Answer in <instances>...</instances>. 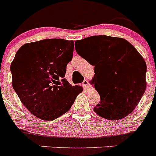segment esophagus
Returning <instances> with one entry per match:
<instances>
[{
	"label": "esophagus",
	"mask_w": 156,
	"mask_h": 156,
	"mask_svg": "<svg viewBox=\"0 0 156 156\" xmlns=\"http://www.w3.org/2000/svg\"><path fill=\"white\" fill-rule=\"evenodd\" d=\"M83 86L86 88V89H88V87H89V83H88L87 80H84L83 81Z\"/></svg>",
	"instance_id": "34e87169"
}]
</instances>
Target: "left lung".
<instances>
[{
    "mask_svg": "<svg viewBox=\"0 0 156 156\" xmlns=\"http://www.w3.org/2000/svg\"><path fill=\"white\" fill-rule=\"evenodd\" d=\"M78 55L94 66L91 82L100 96L94 110L108 120L133 111L146 90V64L136 49L122 37L91 36L78 41ZM87 56L88 61L85 58Z\"/></svg>",
    "mask_w": 156,
    "mask_h": 156,
    "instance_id": "obj_1",
    "label": "left lung"
}]
</instances>
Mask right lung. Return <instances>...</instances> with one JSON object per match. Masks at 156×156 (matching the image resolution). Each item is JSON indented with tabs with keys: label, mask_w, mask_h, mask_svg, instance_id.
Here are the masks:
<instances>
[{
	"label": "right lung",
	"mask_w": 156,
	"mask_h": 156,
	"mask_svg": "<svg viewBox=\"0 0 156 156\" xmlns=\"http://www.w3.org/2000/svg\"><path fill=\"white\" fill-rule=\"evenodd\" d=\"M73 51V41L54 38L26 44L16 53L10 66L12 87L26 108L41 120L65 114L83 91L62 78Z\"/></svg>",
	"instance_id": "obj_1"
}]
</instances>
